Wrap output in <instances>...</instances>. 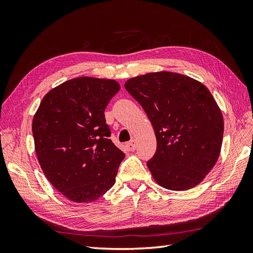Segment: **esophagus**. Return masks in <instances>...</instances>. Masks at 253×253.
I'll use <instances>...</instances> for the list:
<instances>
[{"label": "esophagus", "mask_w": 253, "mask_h": 253, "mask_svg": "<svg viewBox=\"0 0 253 253\" xmlns=\"http://www.w3.org/2000/svg\"><path fill=\"white\" fill-rule=\"evenodd\" d=\"M126 148L128 149V151H135L136 150V142L135 140H131L129 142L126 143Z\"/></svg>", "instance_id": "esophagus-1"}]
</instances>
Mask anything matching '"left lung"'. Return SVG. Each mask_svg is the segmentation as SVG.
Returning <instances> with one entry per match:
<instances>
[{
  "mask_svg": "<svg viewBox=\"0 0 253 253\" xmlns=\"http://www.w3.org/2000/svg\"><path fill=\"white\" fill-rule=\"evenodd\" d=\"M125 89L142 106L157 137V152L147 166L169 190L196 187L221 153L224 120L209 89L198 80L171 72L128 79Z\"/></svg>",
  "mask_w": 253,
  "mask_h": 253,
  "instance_id": "obj_1",
  "label": "left lung"
}]
</instances>
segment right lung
Returning a JSON list of instances; mask_svg holds the SVG:
<instances>
[{
  "mask_svg": "<svg viewBox=\"0 0 253 253\" xmlns=\"http://www.w3.org/2000/svg\"><path fill=\"white\" fill-rule=\"evenodd\" d=\"M116 80L78 77L47 92L32 120L36 154L53 187L68 200H98L115 184L125 154L109 139L104 111Z\"/></svg>",
  "mask_w": 253,
  "mask_h": 253,
  "instance_id": "obj_1",
  "label": "right lung"
}]
</instances>
